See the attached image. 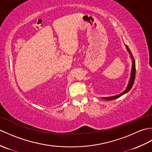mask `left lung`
<instances>
[{"label": "left lung", "mask_w": 152, "mask_h": 152, "mask_svg": "<svg viewBox=\"0 0 152 152\" xmlns=\"http://www.w3.org/2000/svg\"><path fill=\"white\" fill-rule=\"evenodd\" d=\"M125 46H126V48H127V49L129 52V53L131 55V57L132 58V61H133V64H132V70H131V78H130L129 82L127 88H126L125 91L123 93H121V94L118 95L116 96H109V97H104V98H102L103 99L108 100V101H111V100H115L116 99L120 97V96H122L123 95H124V94H125L126 93L129 91L132 88V87H133V86L134 84V79H135V74H136V66H135V61H134V57L133 56V55H132V53H131L129 48V47L127 46V45H126Z\"/></svg>", "instance_id": "left-lung-1"}]
</instances>
